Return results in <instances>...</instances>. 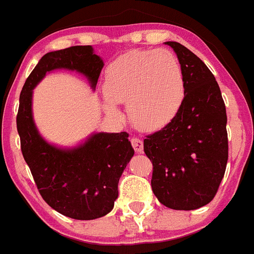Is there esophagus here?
Listing matches in <instances>:
<instances>
[{
    "mask_svg": "<svg viewBox=\"0 0 254 254\" xmlns=\"http://www.w3.org/2000/svg\"><path fill=\"white\" fill-rule=\"evenodd\" d=\"M130 143H132V147L135 152L137 153L143 152V140L142 139H139V138H137V137H132L130 138Z\"/></svg>",
    "mask_w": 254,
    "mask_h": 254,
    "instance_id": "34e87169",
    "label": "esophagus"
}]
</instances>
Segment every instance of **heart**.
<instances>
[{
  "label": "heart",
  "mask_w": 254,
  "mask_h": 254,
  "mask_svg": "<svg viewBox=\"0 0 254 254\" xmlns=\"http://www.w3.org/2000/svg\"><path fill=\"white\" fill-rule=\"evenodd\" d=\"M104 92L109 114H119L115 104H126L129 119L138 128L159 129L170 124L182 107L184 76L173 53L134 50L109 65Z\"/></svg>",
  "instance_id": "heart-1"
}]
</instances>
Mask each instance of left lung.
<instances>
[{"label":"left lung","mask_w":254,"mask_h":254,"mask_svg":"<svg viewBox=\"0 0 254 254\" xmlns=\"http://www.w3.org/2000/svg\"><path fill=\"white\" fill-rule=\"evenodd\" d=\"M184 101L170 124L148 134L144 153L153 164L152 190L160 204L195 210L215 197L228 159L226 106L217 81L199 57L178 42Z\"/></svg>","instance_id":"obj_1"}]
</instances>
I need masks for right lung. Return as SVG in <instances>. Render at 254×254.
<instances>
[{
	"label": "right lung",
	"instance_id": "obj_1",
	"mask_svg": "<svg viewBox=\"0 0 254 254\" xmlns=\"http://www.w3.org/2000/svg\"><path fill=\"white\" fill-rule=\"evenodd\" d=\"M104 63L91 45H74L50 52L27 77L19 95L17 130L21 150L43 200L75 220H95L114 209L119 180L134 154L128 133H96L80 147L64 150L48 144L32 117V90L48 71L77 70L96 86Z\"/></svg>",
	"mask_w": 254,
	"mask_h": 254
}]
</instances>
